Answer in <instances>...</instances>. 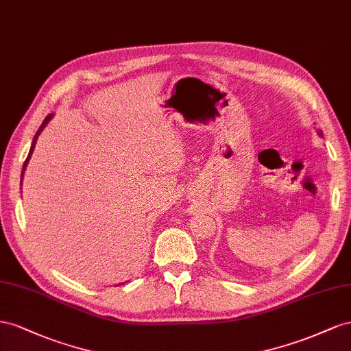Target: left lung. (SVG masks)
<instances>
[{
	"instance_id": "left-lung-1",
	"label": "left lung",
	"mask_w": 351,
	"mask_h": 351,
	"mask_svg": "<svg viewBox=\"0 0 351 351\" xmlns=\"http://www.w3.org/2000/svg\"><path fill=\"white\" fill-rule=\"evenodd\" d=\"M317 134H319V135H322V131H319V132H317Z\"/></svg>"
}]
</instances>
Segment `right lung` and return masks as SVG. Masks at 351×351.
Returning a JSON list of instances; mask_svg holds the SVG:
<instances>
[{
    "mask_svg": "<svg viewBox=\"0 0 351 351\" xmlns=\"http://www.w3.org/2000/svg\"><path fill=\"white\" fill-rule=\"evenodd\" d=\"M53 119V114H48L45 119H44V122H43V125L39 126V129H38V132L35 134V136H34V141H32V145H31V149H29V154H27V157H26V160H25V163H23V170H22V179H23V173H25V170H26V166H27V163H29V158H31V156H32V153H34V148H35V144H36V139H38V136H39V134H41L43 131H44V128L47 126V123L49 122V120Z\"/></svg>",
    "mask_w": 351,
    "mask_h": 351,
    "instance_id": "1",
    "label": "right lung"
}]
</instances>
